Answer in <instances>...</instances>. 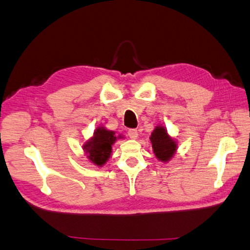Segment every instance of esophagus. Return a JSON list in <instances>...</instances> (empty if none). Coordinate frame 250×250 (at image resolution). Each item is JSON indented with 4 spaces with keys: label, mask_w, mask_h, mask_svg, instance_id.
Here are the masks:
<instances>
[{
    "label": "esophagus",
    "mask_w": 250,
    "mask_h": 250,
    "mask_svg": "<svg viewBox=\"0 0 250 250\" xmlns=\"http://www.w3.org/2000/svg\"><path fill=\"white\" fill-rule=\"evenodd\" d=\"M128 135L130 136L132 140H136V139H138V136H139V132L136 129H129Z\"/></svg>",
    "instance_id": "1"
}]
</instances>
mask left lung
I'll return each instance as SVG.
<instances>
[{"label": "left lung", "mask_w": 250, "mask_h": 250, "mask_svg": "<svg viewBox=\"0 0 250 250\" xmlns=\"http://www.w3.org/2000/svg\"><path fill=\"white\" fill-rule=\"evenodd\" d=\"M149 140L154 155L161 163L167 164L174 157L178 150V141L168 133L164 125H156Z\"/></svg>", "instance_id": "1"}]
</instances>
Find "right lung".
I'll list each match as a JSON object with an SVG mask.
<instances>
[{
    "mask_svg": "<svg viewBox=\"0 0 250 250\" xmlns=\"http://www.w3.org/2000/svg\"><path fill=\"white\" fill-rule=\"evenodd\" d=\"M124 139L122 134L117 135L115 131L108 130L105 125H100L94 130L91 138L83 143V153L92 165L103 167L111 157L112 145L118 140Z\"/></svg>",
    "mask_w": 250,
    "mask_h": 250,
    "instance_id": "right-lung-1",
    "label": "right lung"
}]
</instances>
